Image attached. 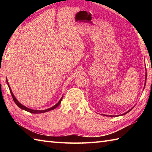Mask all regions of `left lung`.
<instances>
[{
	"label": "left lung",
	"instance_id": "8db88e82",
	"mask_svg": "<svg viewBox=\"0 0 152 152\" xmlns=\"http://www.w3.org/2000/svg\"><path fill=\"white\" fill-rule=\"evenodd\" d=\"M145 84H146V83H145ZM132 109H133V108H131V110H129V111H128L127 112H126V113H125V114H127V113H128L129 112H130V111L131 110H132ZM122 115H123V114H122ZM106 116H107V115H106ZM110 116H111V115H110ZM112 116H114V115H112Z\"/></svg>",
	"mask_w": 152,
	"mask_h": 152
}]
</instances>
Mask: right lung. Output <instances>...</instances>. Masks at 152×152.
Returning a JSON list of instances; mask_svg holds the SVG:
<instances>
[{
  "label": "right lung",
  "mask_w": 152,
  "mask_h": 152,
  "mask_svg": "<svg viewBox=\"0 0 152 152\" xmlns=\"http://www.w3.org/2000/svg\"><path fill=\"white\" fill-rule=\"evenodd\" d=\"M6 82H7V83H8V88H9V89H10V93H11V95H12V98H13V100H14V102L16 104V105H17L19 108H21V109H23V110H24L27 111V112H30V113H33V114H40V113L47 112H48V111H50V110H54L55 108H57V106L60 104V103H61V100H62V99H63V96H62V97H61V99H60V101H59V102H58L56 105H54V106H52V107H51V108H48V109L44 110H32V109H30V108H28L26 107V106L22 105V104H21V103L19 102L17 99H16V98L15 97V96L14 95V94H13V93H12V90H11V89H10V87L9 83H8V81H7V80H6Z\"/></svg>",
  "instance_id": "right-lung-1"
}]
</instances>
